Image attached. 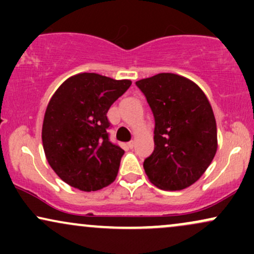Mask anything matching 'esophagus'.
I'll use <instances>...</instances> for the list:
<instances>
[{
  "mask_svg": "<svg viewBox=\"0 0 254 254\" xmlns=\"http://www.w3.org/2000/svg\"><path fill=\"white\" fill-rule=\"evenodd\" d=\"M127 147L130 148V149H132L133 147H135V142L133 141H131V142H129V143H127Z\"/></svg>",
  "mask_w": 254,
  "mask_h": 254,
  "instance_id": "obj_1",
  "label": "esophagus"
}]
</instances>
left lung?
I'll list each match as a JSON object with an SVG mask.
<instances>
[{"label": "left lung", "mask_w": 254, "mask_h": 254, "mask_svg": "<svg viewBox=\"0 0 254 254\" xmlns=\"http://www.w3.org/2000/svg\"><path fill=\"white\" fill-rule=\"evenodd\" d=\"M155 119L154 151L143 167L150 183L177 191L196 183L217 150L214 112L203 90L171 72L136 82Z\"/></svg>", "instance_id": "left-lung-1"}]
</instances>
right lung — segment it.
I'll list each match as a JSON object with an SVG mask.
<instances>
[{
    "label": "right lung",
    "mask_w": 254,
    "mask_h": 254,
    "mask_svg": "<svg viewBox=\"0 0 254 254\" xmlns=\"http://www.w3.org/2000/svg\"><path fill=\"white\" fill-rule=\"evenodd\" d=\"M130 80L82 72L58 87L46 107L42 139L49 165L64 183L97 191L115 182L124 150L110 141L107 111Z\"/></svg>",
    "instance_id": "right-lung-1"
}]
</instances>
